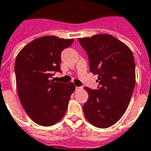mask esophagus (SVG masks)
I'll use <instances>...</instances> for the list:
<instances>
[{"instance_id": "34e87169", "label": "esophagus", "mask_w": 151, "mask_h": 151, "mask_svg": "<svg viewBox=\"0 0 151 151\" xmlns=\"http://www.w3.org/2000/svg\"><path fill=\"white\" fill-rule=\"evenodd\" d=\"M75 89L76 90H81V89H82V87H81V86H76Z\"/></svg>"}]
</instances>
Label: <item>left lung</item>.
Returning <instances> with one entry per match:
<instances>
[{"label": "left lung", "instance_id": "obj_1", "mask_svg": "<svg viewBox=\"0 0 151 151\" xmlns=\"http://www.w3.org/2000/svg\"><path fill=\"white\" fill-rule=\"evenodd\" d=\"M89 59L90 71L98 74V88L86 86L88 100L82 106L86 120L105 129L126 111L135 86V62L129 47L112 35L78 39Z\"/></svg>", "mask_w": 151, "mask_h": 151}]
</instances>
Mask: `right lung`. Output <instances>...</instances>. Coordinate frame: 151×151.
<instances>
[{
  "label": "right lung",
  "instance_id": "right-lung-1",
  "mask_svg": "<svg viewBox=\"0 0 151 151\" xmlns=\"http://www.w3.org/2000/svg\"><path fill=\"white\" fill-rule=\"evenodd\" d=\"M73 42V39L43 36L28 43L16 57L18 97L28 116L40 125L55 124L67 111L75 86L51 78L56 72H61L60 54Z\"/></svg>",
  "mask_w": 151,
  "mask_h": 151
}]
</instances>
